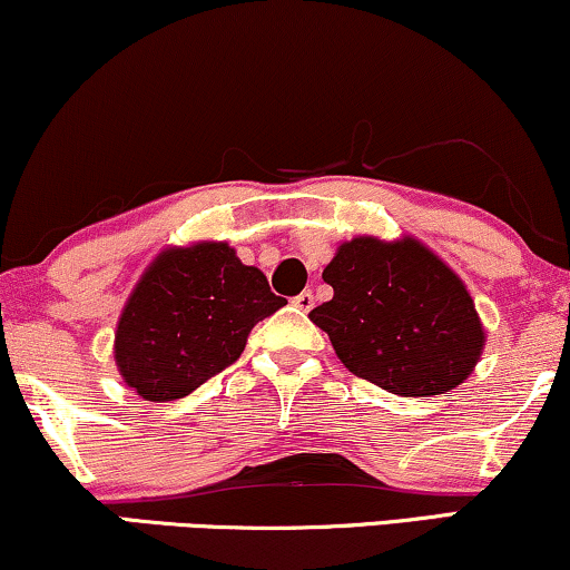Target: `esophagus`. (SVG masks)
Wrapping results in <instances>:
<instances>
[{
    "mask_svg": "<svg viewBox=\"0 0 570 570\" xmlns=\"http://www.w3.org/2000/svg\"><path fill=\"white\" fill-rule=\"evenodd\" d=\"M293 306H296L298 312H312V308H314V296H312V291L298 293V296L293 298Z\"/></svg>",
    "mask_w": 570,
    "mask_h": 570,
    "instance_id": "obj_1",
    "label": "esophagus"
}]
</instances>
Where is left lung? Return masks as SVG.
<instances>
[{"instance_id":"left-lung-1","label":"left lung","mask_w":570,"mask_h":570,"mask_svg":"<svg viewBox=\"0 0 570 570\" xmlns=\"http://www.w3.org/2000/svg\"><path fill=\"white\" fill-rule=\"evenodd\" d=\"M322 277L333 298L308 317L364 381L399 396H439L479 364L487 333L465 283L414 237L341 243Z\"/></svg>"}]
</instances>
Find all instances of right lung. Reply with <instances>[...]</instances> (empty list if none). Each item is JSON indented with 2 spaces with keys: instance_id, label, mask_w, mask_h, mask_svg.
I'll return each mask as SVG.
<instances>
[{
  "instance_id": "1",
  "label": "right lung",
  "mask_w": 570,
  "mask_h": 570,
  "mask_svg": "<svg viewBox=\"0 0 570 570\" xmlns=\"http://www.w3.org/2000/svg\"><path fill=\"white\" fill-rule=\"evenodd\" d=\"M285 304L227 243L168 248L147 266L118 320V372L145 402L187 396L229 367L253 325Z\"/></svg>"
}]
</instances>
